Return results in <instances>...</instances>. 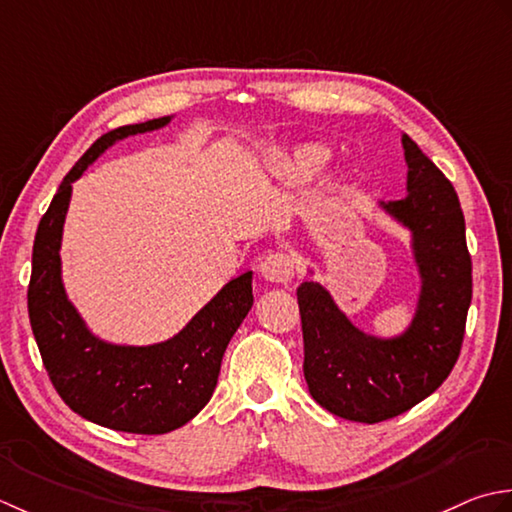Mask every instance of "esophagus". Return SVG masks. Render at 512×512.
Masks as SVG:
<instances>
[{
  "label": "esophagus",
  "mask_w": 512,
  "mask_h": 512,
  "mask_svg": "<svg viewBox=\"0 0 512 512\" xmlns=\"http://www.w3.org/2000/svg\"><path fill=\"white\" fill-rule=\"evenodd\" d=\"M260 276H263L267 283L276 285H287L291 278H294V258L283 252L267 254L260 263Z\"/></svg>",
  "instance_id": "34e87169"
}]
</instances>
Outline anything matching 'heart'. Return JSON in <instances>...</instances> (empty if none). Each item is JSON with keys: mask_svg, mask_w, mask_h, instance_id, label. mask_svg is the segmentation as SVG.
<instances>
[{"mask_svg": "<svg viewBox=\"0 0 512 512\" xmlns=\"http://www.w3.org/2000/svg\"><path fill=\"white\" fill-rule=\"evenodd\" d=\"M331 161V150L320 143H302L280 156L274 176L280 187L307 185L327 168ZM327 192L338 190V176H329L325 183Z\"/></svg>", "mask_w": 512, "mask_h": 512, "instance_id": "1", "label": "heart"}]
</instances>
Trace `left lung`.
Returning a JSON list of instances; mask_svg holds the SVG:
<instances>
[{
	"mask_svg": "<svg viewBox=\"0 0 512 512\" xmlns=\"http://www.w3.org/2000/svg\"><path fill=\"white\" fill-rule=\"evenodd\" d=\"M402 148L409 168L406 196L378 201V207L411 234L420 291L409 327L395 336H375L353 325L318 280L298 287L309 393L322 409L351 422L389 420L429 398L460 356L471 307V256L460 198L409 134H402Z\"/></svg>",
	"mask_w": 512,
	"mask_h": 512,
	"instance_id": "left-lung-1",
	"label": "left lung"
}]
</instances>
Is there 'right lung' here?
<instances>
[{
  "mask_svg": "<svg viewBox=\"0 0 512 512\" xmlns=\"http://www.w3.org/2000/svg\"><path fill=\"white\" fill-rule=\"evenodd\" d=\"M172 119L174 114L123 125L90 145L39 221L28 285L30 327L61 400L90 422L139 435L179 429L210 402L227 344L254 305L252 271H245L223 285L172 338L119 344L97 336L66 294L61 238L72 183L114 143L161 130Z\"/></svg>",
  "mask_w": 512,
  "mask_h": 512,
  "instance_id": "obj_1",
  "label": "right lung"
}]
</instances>
